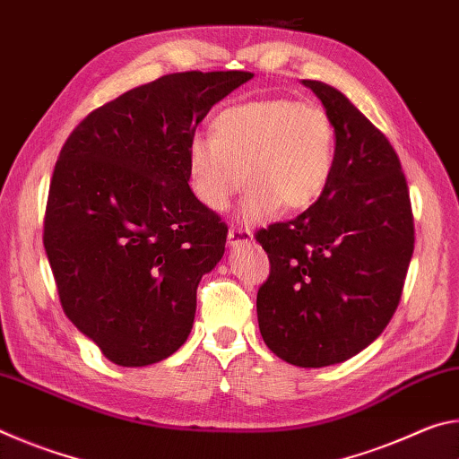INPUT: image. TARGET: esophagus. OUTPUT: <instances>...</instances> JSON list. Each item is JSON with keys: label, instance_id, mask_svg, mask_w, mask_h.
Instances as JSON below:
<instances>
[{"label": "esophagus", "instance_id": "34e87169", "mask_svg": "<svg viewBox=\"0 0 459 459\" xmlns=\"http://www.w3.org/2000/svg\"><path fill=\"white\" fill-rule=\"evenodd\" d=\"M253 238V232L243 227H232L229 230V245H243Z\"/></svg>", "mask_w": 459, "mask_h": 459}]
</instances>
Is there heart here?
Instances as JSON below:
<instances>
[{"mask_svg": "<svg viewBox=\"0 0 459 459\" xmlns=\"http://www.w3.org/2000/svg\"><path fill=\"white\" fill-rule=\"evenodd\" d=\"M336 135L322 107L287 97L230 105L212 121V137L192 135L186 150L190 190L208 211H227L248 186L243 214L263 221L283 206L306 211L333 172Z\"/></svg>", "mask_w": 459, "mask_h": 459, "instance_id": "heart-1", "label": "heart"}]
</instances>
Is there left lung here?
<instances>
[{"label": "left lung", "mask_w": 459, "mask_h": 459, "mask_svg": "<svg viewBox=\"0 0 459 459\" xmlns=\"http://www.w3.org/2000/svg\"><path fill=\"white\" fill-rule=\"evenodd\" d=\"M304 84L333 126V172L306 212L255 235L271 263L257 317L271 352L320 368L352 359L391 322L415 227L399 155L383 131L330 84Z\"/></svg>", "instance_id": "1"}]
</instances>
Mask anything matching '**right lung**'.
<instances>
[{"label": "right lung", "mask_w": 459, "mask_h": 459, "mask_svg": "<svg viewBox=\"0 0 459 459\" xmlns=\"http://www.w3.org/2000/svg\"><path fill=\"white\" fill-rule=\"evenodd\" d=\"M253 73H174L91 111L62 145L44 214L60 306L119 367L168 359L196 290L221 261L227 224L188 184L190 137Z\"/></svg>", "instance_id": "1"}]
</instances>
